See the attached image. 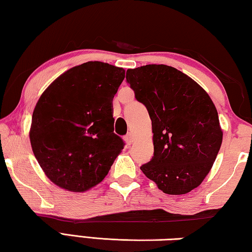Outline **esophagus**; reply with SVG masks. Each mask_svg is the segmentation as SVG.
Wrapping results in <instances>:
<instances>
[{
    "mask_svg": "<svg viewBox=\"0 0 252 252\" xmlns=\"http://www.w3.org/2000/svg\"><path fill=\"white\" fill-rule=\"evenodd\" d=\"M125 141L126 142L127 146H130V144L133 143V135H132V133H127L125 136Z\"/></svg>",
    "mask_w": 252,
    "mask_h": 252,
    "instance_id": "1",
    "label": "esophagus"
}]
</instances>
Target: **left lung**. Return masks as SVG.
Wrapping results in <instances>:
<instances>
[{
  "label": "left lung",
  "mask_w": 252,
  "mask_h": 252,
  "mask_svg": "<svg viewBox=\"0 0 252 252\" xmlns=\"http://www.w3.org/2000/svg\"><path fill=\"white\" fill-rule=\"evenodd\" d=\"M135 99L152 121V159L140 169L168 194L197 188L222 143L218 112L208 93L181 71L148 64L126 71Z\"/></svg>",
  "instance_id": "obj_1"
}]
</instances>
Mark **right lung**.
I'll use <instances>...</instances> for the list:
<instances>
[{"instance_id":"obj_1","label":"right lung","mask_w":252,"mask_h":252,"mask_svg":"<svg viewBox=\"0 0 252 252\" xmlns=\"http://www.w3.org/2000/svg\"><path fill=\"white\" fill-rule=\"evenodd\" d=\"M122 67L94 61L72 67L50 84L33 111L30 141L42 170L63 189L96 186L125 147L114 133L113 96Z\"/></svg>"}]
</instances>
